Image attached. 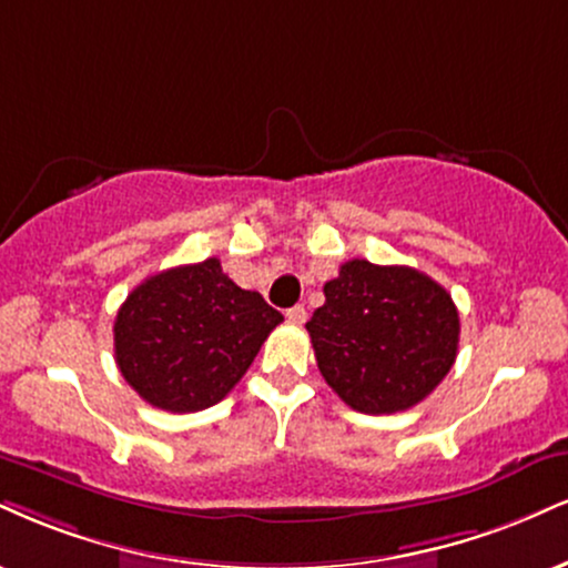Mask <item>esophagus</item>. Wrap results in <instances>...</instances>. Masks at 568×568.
I'll return each instance as SVG.
<instances>
[{"label":"esophagus","mask_w":568,"mask_h":568,"mask_svg":"<svg viewBox=\"0 0 568 568\" xmlns=\"http://www.w3.org/2000/svg\"><path fill=\"white\" fill-rule=\"evenodd\" d=\"M285 317L291 320V323H296V325H302V323H306V310L302 304H296V306H291L288 312H285Z\"/></svg>","instance_id":"34e87169"}]
</instances>
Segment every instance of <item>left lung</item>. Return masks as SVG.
Masks as SVG:
<instances>
[{"mask_svg":"<svg viewBox=\"0 0 568 568\" xmlns=\"http://www.w3.org/2000/svg\"><path fill=\"white\" fill-rule=\"evenodd\" d=\"M323 291L306 331L327 386L357 413L415 407L455 365L457 306L423 272L352 258Z\"/></svg>","mask_w":568,"mask_h":568,"instance_id":"8db88e82","label":"left lung"}]
</instances>
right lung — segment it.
I'll use <instances>...</instances> for the list:
<instances>
[{
	"label": "right lung",
	"mask_w": 568,
	"mask_h": 568,
	"mask_svg": "<svg viewBox=\"0 0 568 568\" xmlns=\"http://www.w3.org/2000/svg\"><path fill=\"white\" fill-rule=\"evenodd\" d=\"M283 314L243 291L219 258L182 264L129 293L113 325L115 365L148 405L197 413L232 392Z\"/></svg>",
	"instance_id": "1"
}]
</instances>
